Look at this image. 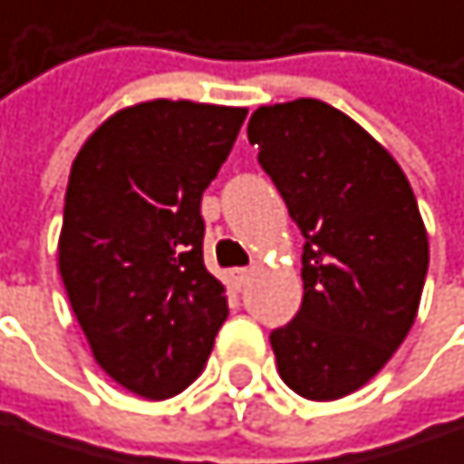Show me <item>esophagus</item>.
<instances>
[{"label": "esophagus", "mask_w": 464, "mask_h": 464, "mask_svg": "<svg viewBox=\"0 0 464 464\" xmlns=\"http://www.w3.org/2000/svg\"><path fill=\"white\" fill-rule=\"evenodd\" d=\"M248 277H251V269H248V266H237V269H232V272H229V280H232L237 288H243Z\"/></svg>", "instance_id": "obj_1"}]
</instances>
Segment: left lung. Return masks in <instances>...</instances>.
I'll use <instances>...</instances> for the list:
<instances>
[{
  "instance_id": "1",
  "label": "left lung",
  "mask_w": 464,
  "mask_h": 464,
  "mask_svg": "<svg viewBox=\"0 0 464 464\" xmlns=\"http://www.w3.org/2000/svg\"><path fill=\"white\" fill-rule=\"evenodd\" d=\"M248 141L304 235L302 307L269 334L277 372L302 398H344L417 318L430 261L417 198L384 146L315 98L259 106Z\"/></svg>"
}]
</instances>
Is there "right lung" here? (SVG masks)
I'll return each mask as SVG.
<instances>
[{
	"label": "right lung",
	"mask_w": 464,
	"mask_h": 464,
	"mask_svg": "<svg viewBox=\"0 0 464 464\" xmlns=\"http://www.w3.org/2000/svg\"><path fill=\"white\" fill-rule=\"evenodd\" d=\"M248 109L146 101L111 114L66 187L58 269L95 363L165 401L200 377L229 315L205 269L203 192Z\"/></svg>",
	"instance_id": "obj_1"
}]
</instances>
